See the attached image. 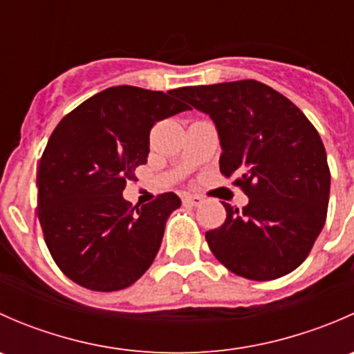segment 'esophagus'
I'll list each match as a JSON object with an SVG mask.
<instances>
[{"label": "esophagus", "instance_id": "1", "mask_svg": "<svg viewBox=\"0 0 354 354\" xmlns=\"http://www.w3.org/2000/svg\"><path fill=\"white\" fill-rule=\"evenodd\" d=\"M203 200L198 195H185L183 197V203L185 205H192V207H198Z\"/></svg>", "mask_w": 354, "mask_h": 354}]
</instances>
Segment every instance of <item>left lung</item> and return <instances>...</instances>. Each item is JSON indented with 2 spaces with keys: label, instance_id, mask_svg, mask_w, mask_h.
Here are the masks:
<instances>
[{
  "label": "left lung",
  "instance_id": "1",
  "mask_svg": "<svg viewBox=\"0 0 354 354\" xmlns=\"http://www.w3.org/2000/svg\"><path fill=\"white\" fill-rule=\"evenodd\" d=\"M181 95L216 123L221 173L248 203H224L226 221L207 231L214 257L236 276L272 281L308 257L327 217L330 171L308 118L288 97L257 80L185 87Z\"/></svg>",
  "mask_w": 354,
  "mask_h": 354
}]
</instances>
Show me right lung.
<instances>
[{"label":"right lung","instance_id":"1","mask_svg":"<svg viewBox=\"0 0 354 354\" xmlns=\"http://www.w3.org/2000/svg\"><path fill=\"white\" fill-rule=\"evenodd\" d=\"M180 92L109 87L68 113L49 137L37 171V217L49 253L73 283L120 291L154 262L181 200L167 192L131 209L121 194L147 162L152 127L190 109Z\"/></svg>","mask_w":354,"mask_h":354}]
</instances>
